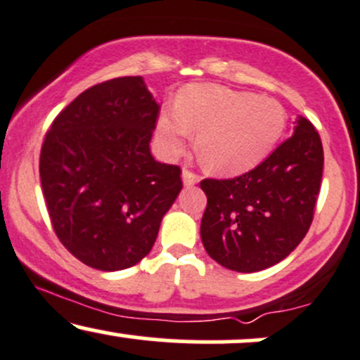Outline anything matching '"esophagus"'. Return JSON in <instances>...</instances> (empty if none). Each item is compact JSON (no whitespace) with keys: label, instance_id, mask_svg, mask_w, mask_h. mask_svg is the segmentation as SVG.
Returning a JSON list of instances; mask_svg holds the SVG:
<instances>
[{"label":"esophagus","instance_id":"esophagus-1","mask_svg":"<svg viewBox=\"0 0 360 360\" xmlns=\"http://www.w3.org/2000/svg\"><path fill=\"white\" fill-rule=\"evenodd\" d=\"M183 183H184V186H194L196 183H200V176L194 174V172L189 171V169H184V171H183Z\"/></svg>","mask_w":360,"mask_h":360}]
</instances>
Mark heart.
I'll return each instance as SVG.
<instances>
[{"mask_svg": "<svg viewBox=\"0 0 360 360\" xmlns=\"http://www.w3.org/2000/svg\"><path fill=\"white\" fill-rule=\"evenodd\" d=\"M286 115L278 101L214 84L181 91L176 113L159 117V135L169 150L183 148L198 131L201 162L218 174H240L262 162L279 142Z\"/></svg>", "mask_w": 360, "mask_h": 360, "instance_id": "heart-1", "label": "heart"}]
</instances>
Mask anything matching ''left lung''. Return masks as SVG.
I'll return each mask as SVG.
<instances>
[{
	"mask_svg": "<svg viewBox=\"0 0 360 360\" xmlns=\"http://www.w3.org/2000/svg\"><path fill=\"white\" fill-rule=\"evenodd\" d=\"M323 174L321 139L307 118L266 160L232 179L200 183L208 203L201 240L226 269L257 272L288 257L308 233Z\"/></svg>",
	"mask_w": 360,
	"mask_h": 360,
	"instance_id": "obj_1",
	"label": "left lung"
}]
</instances>
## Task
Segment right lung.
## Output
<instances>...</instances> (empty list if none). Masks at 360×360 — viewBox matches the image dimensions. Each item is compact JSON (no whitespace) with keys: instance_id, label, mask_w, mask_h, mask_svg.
I'll return each instance as SVG.
<instances>
[{"instance_id":"add662e5","label":"right lung","mask_w":360,"mask_h":360,"mask_svg":"<svg viewBox=\"0 0 360 360\" xmlns=\"http://www.w3.org/2000/svg\"><path fill=\"white\" fill-rule=\"evenodd\" d=\"M159 105L140 76L86 89L57 115L40 150L53 232L100 271L135 266L183 189L181 167L150 154Z\"/></svg>"}]
</instances>
